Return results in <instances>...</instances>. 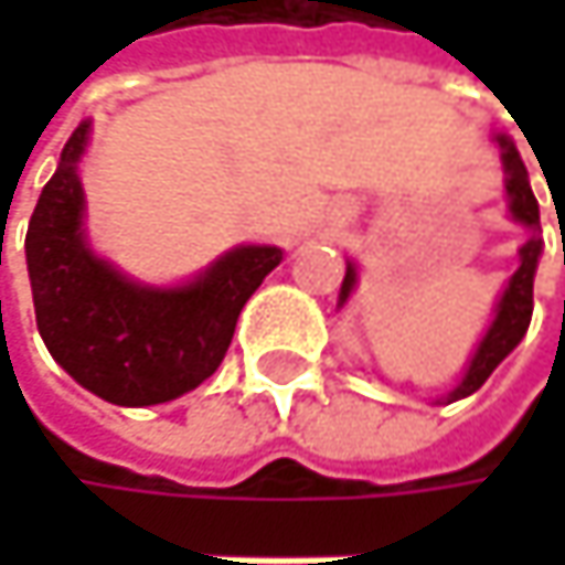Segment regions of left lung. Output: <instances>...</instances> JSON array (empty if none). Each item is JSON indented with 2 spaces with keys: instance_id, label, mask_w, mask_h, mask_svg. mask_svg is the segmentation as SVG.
Segmentation results:
<instances>
[{
  "instance_id": "obj_1",
  "label": "left lung",
  "mask_w": 565,
  "mask_h": 565,
  "mask_svg": "<svg viewBox=\"0 0 565 565\" xmlns=\"http://www.w3.org/2000/svg\"><path fill=\"white\" fill-rule=\"evenodd\" d=\"M498 147H501V163H504V192H508V212L516 225H523L530 232V238L520 245V268L510 275L508 287L501 290L498 303H494V320L488 327V333L481 337V343L475 347L468 366H465V376L458 380V386L445 398L438 402H458L465 395L478 393L488 376L508 360L510 353L516 350V343L523 340L526 327H530V317H533V278H536V265H540V255H543V238H540V205H536V195L530 189V175L526 167L513 147V140L498 134L494 137ZM360 281V271H356V262H347V275L340 284V300L337 307H343L350 300V294L356 290Z\"/></svg>"
}]
</instances>
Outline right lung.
<instances>
[{
  "instance_id": "obj_1",
  "label": "right lung",
  "mask_w": 565,
  "mask_h": 565,
  "mask_svg": "<svg viewBox=\"0 0 565 565\" xmlns=\"http://www.w3.org/2000/svg\"><path fill=\"white\" fill-rule=\"evenodd\" d=\"M90 120L67 137L25 235L39 333L55 363L104 402L143 408L205 383L248 297L284 262L278 245H235L182 284H147L100 258L84 228L81 157Z\"/></svg>"
}]
</instances>
